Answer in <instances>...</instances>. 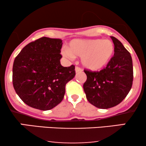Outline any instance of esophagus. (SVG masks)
Segmentation results:
<instances>
[{"label":"esophagus","instance_id":"obj_1","mask_svg":"<svg viewBox=\"0 0 146 146\" xmlns=\"http://www.w3.org/2000/svg\"><path fill=\"white\" fill-rule=\"evenodd\" d=\"M75 72H76V73H79V72H81L82 71V68L78 67V66H75Z\"/></svg>","mask_w":146,"mask_h":146}]
</instances>
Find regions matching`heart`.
<instances>
[{"label":"heart","instance_id":"b5f03b06","mask_svg":"<svg viewBox=\"0 0 146 146\" xmlns=\"http://www.w3.org/2000/svg\"><path fill=\"white\" fill-rule=\"evenodd\" d=\"M62 53L71 59L82 58L84 67L97 71L109 62L114 53V44L108 40L75 39L70 42L68 49L64 50Z\"/></svg>","mask_w":146,"mask_h":146}]
</instances>
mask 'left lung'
Instances as JSON below:
<instances>
[{
    "instance_id": "obj_1",
    "label": "left lung",
    "mask_w": 146,
    "mask_h": 146,
    "mask_svg": "<svg viewBox=\"0 0 146 146\" xmlns=\"http://www.w3.org/2000/svg\"><path fill=\"white\" fill-rule=\"evenodd\" d=\"M114 56L106 67L100 71L84 70L87 79L83 85L86 99L92 105L108 109L118 105L130 92L133 81V66L130 53L115 37Z\"/></svg>"
}]
</instances>
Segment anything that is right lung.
I'll return each mask as SVG.
<instances>
[{
    "mask_svg": "<svg viewBox=\"0 0 146 146\" xmlns=\"http://www.w3.org/2000/svg\"><path fill=\"white\" fill-rule=\"evenodd\" d=\"M61 39L42 37L25 46L13 64V86L24 103L41 110L62 101L66 83L75 77V66L60 64Z\"/></svg>",
    "mask_w": 146,
    "mask_h": 146,
    "instance_id": "add662e5",
    "label": "right lung"
}]
</instances>
